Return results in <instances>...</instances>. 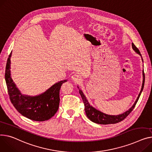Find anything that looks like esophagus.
Wrapping results in <instances>:
<instances>
[{"label":"esophagus","mask_w":152,"mask_h":152,"mask_svg":"<svg viewBox=\"0 0 152 152\" xmlns=\"http://www.w3.org/2000/svg\"><path fill=\"white\" fill-rule=\"evenodd\" d=\"M80 78H81V77H80V76L78 74H75L72 77V79L74 82H79V81H80V80H81V79H80Z\"/></svg>","instance_id":"esophagus-1"}]
</instances>
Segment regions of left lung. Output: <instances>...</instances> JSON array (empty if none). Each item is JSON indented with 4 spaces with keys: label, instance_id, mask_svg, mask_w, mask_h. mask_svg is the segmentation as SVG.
<instances>
[{
    "label": "left lung",
    "instance_id": "8db88e82",
    "mask_svg": "<svg viewBox=\"0 0 152 152\" xmlns=\"http://www.w3.org/2000/svg\"><path fill=\"white\" fill-rule=\"evenodd\" d=\"M132 48L133 49V50L134 51L138 54L140 56L141 58H142V56L140 54V53L139 51V50L136 47V46L134 45V43H132ZM142 62H143V59L142 58ZM142 75H143V81H142V88H141V90L136 100L135 103H134V104L132 106L131 108H129L128 110H126V112H125L123 114H121L119 115H108V114H106L101 111L97 110L96 109H95V107H94L93 106H91L89 103L88 102V101L86 98V97L85 96L84 94H83V92H82V90L79 88V87L77 86V88H79V94L82 97L83 101L84 103V106H85V112L87 116V117L92 121V122L98 124H102V125H107V124H117L118 123L121 121H122L123 120H124L131 113V111L133 110V109L134 108L137 101L140 97V95L142 93L143 88H144V83H145V75H144V70L142 71Z\"/></svg>",
    "mask_w": 152,
    "mask_h": 152
}]
</instances>
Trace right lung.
<instances>
[{
  "mask_svg": "<svg viewBox=\"0 0 152 152\" xmlns=\"http://www.w3.org/2000/svg\"><path fill=\"white\" fill-rule=\"evenodd\" d=\"M11 56L12 52L7 60L5 79L12 103L20 114L30 120L43 122L50 119L56 114L58 109L60 89L62 84L67 80L56 83L39 95L32 96L23 95L11 77Z\"/></svg>",
  "mask_w": 152,
  "mask_h": 152,
  "instance_id": "1",
  "label": "right lung"
}]
</instances>
